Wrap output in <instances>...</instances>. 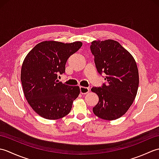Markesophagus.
I'll list each match as a JSON object with an SVG mask.
<instances>
[{
  "label": "esophagus",
  "mask_w": 159,
  "mask_h": 159,
  "mask_svg": "<svg viewBox=\"0 0 159 159\" xmlns=\"http://www.w3.org/2000/svg\"><path fill=\"white\" fill-rule=\"evenodd\" d=\"M89 88L85 87H80V92L82 94H86L89 93Z\"/></svg>",
  "instance_id": "1"
}]
</instances>
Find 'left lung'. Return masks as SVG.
I'll list each match as a JSON object with an SVG mask.
<instances>
[{"label":"left lung","mask_w":159,"mask_h":159,"mask_svg":"<svg viewBox=\"0 0 159 159\" xmlns=\"http://www.w3.org/2000/svg\"><path fill=\"white\" fill-rule=\"evenodd\" d=\"M90 50L98 72L106 74V83L92 88L99 98L93 112L103 120L118 119L126 113L137 95L139 80L135 60L112 39L93 41Z\"/></svg>","instance_id":"left-lung-1"}]
</instances>
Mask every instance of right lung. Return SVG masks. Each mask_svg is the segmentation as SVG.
Returning <instances> with one entry per match:
<instances>
[{
    "label": "right lung",
    "mask_w": 159,
    "mask_h": 159,
    "mask_svg": "<svg viewBox=\"0 0 159 159\" xmlns=\"http://www.w3.org/2000/svg\"><path fill=\"white\" fill-rule=\"evenodd\" d=\"M82 45L80 42H42L24 60L20 76L24 94L32 109L45 119L58 120L67 116L79 96V86L59 82L57 75L65 73L67 60Z\"/></svg>",
    "instance_id": "obj_1"
}]
</instances>
